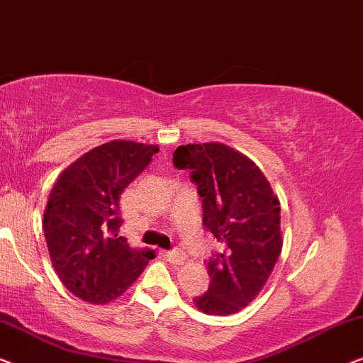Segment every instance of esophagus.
<instances>
[{"instance_id":"34e87169","label":"esophagus","mask_w":363,"mask_h":363,"mask_svg":"<svg viewBox=\"0 0 363 363\" xmlns=\"http://www.w3.org/2000/svg\"><path fill=\"white\" fill-rule=\"evenodd\" d=\"M164 257L167 258V262L172 264H181L184 263L186 257L179 252V250H171V252H164Z\"/></svg>"}]
</instances>
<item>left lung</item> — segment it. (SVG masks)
Wrapping results in <instances>:
<instances>
[{
	"mask_svg": "<svg viewBox=\"0 0 363 363\" xmlns=\"http://www.w3.org/2000/svg\"><path fill=\"white\" fill-rule=\"evenodd\" d=\"M172 162L191 171L203 227L223 243L207 259L211 284L194 304L211 315L238 313L257 298L281 253L279 201L259 167L222 143L179 146Z\"/></svg>",
	"mask_w": 363,
	"mask_h": 363,
	"instance_id": "8db88e82",
	"label": "left lung"
}]
</instances>
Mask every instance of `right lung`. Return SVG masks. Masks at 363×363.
<instances>
[{"mask_svg":"<svg viewBox=\"0 0 363 363\" xmlns=\"http://www.w3.org/2000/svg\"><path fill=\"white\" fill-rule=\"evenodd\" d=\"M160 147L115 140L70 164L50 191L44 235L52 267L77 298L106 304L125 293L155 252L120 237V197Z\"/></svg>","mask_w":363,"mask_h":363,"instance_id":"obj_1","label":"right lung"}]
</instances>
